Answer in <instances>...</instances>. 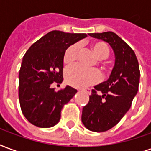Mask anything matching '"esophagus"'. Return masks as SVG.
Listing matches in <instances>:
<instances>
[{"label":"esophagus","instance_id":"34e87169","mask_svg":"<svg viewBox=\"0 0 151 151\" xmlns=\"http://www.w3.org/2000/svg\"><path fill=\"white\" fill-rule=\"evenodd\" d=\"M83 92H86L87 94H88V95H90V94H91V92H92V91H91V89L86 88V89H83Z\"/></svg>","mask_w":151,"mask_h":151}]
</instances>
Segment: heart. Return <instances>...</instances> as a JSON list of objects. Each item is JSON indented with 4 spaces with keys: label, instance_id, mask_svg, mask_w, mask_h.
Segmentation results:
<instances>
[{
    "label": "heart",
    "instance_id": "heart-1",
    "mask_svg": "<svg viewBox=\"0 0 151 151\" xmlns=\"http://www.w3.org/2000/svg\"><path fill=\"white\" fill-rule=\"evenodd\" d=\"M92 50L100 59H107L109 55V49L105 43L96 42L92 45ZM80 49L79 44H73L66 50L63 55V62L66 64H72L76 61ZM65 80L68 84L76 88H85L99 82L101 79V72L96 68H86L80 64L70 66L65 70Z\"/></svg>",
    "mask_w": 151,
    "mask_h": 151
}]
</instances>
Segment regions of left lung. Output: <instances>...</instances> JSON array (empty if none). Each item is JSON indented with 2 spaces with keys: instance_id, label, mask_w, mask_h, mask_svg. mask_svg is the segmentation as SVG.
I'll list each match as a JSON object with an SVG mask.
<instances>
[{
  "instance_id": "1",
  "label": "left lung",
  "mask_w": 151,
  "mask_h": 151,
  "mask_svg": "<svg viewBox=\"0 0 151 151\" xmlns=\"http://www.w3.org/2000/svg\"><path fill=\"white\" fill-rule=\"evenodd\" d=\"M88 35L108 42L115 55L109 78L92 89L81 116L88 129L104 132L115 126L131 107L138 91L139 65L134 50L115 33L108 31Z\"/></svg>"
}]
</instances>
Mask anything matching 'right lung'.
<instances>
[{
  "mask_svg": "<svg viewBox=\"0 0 151 151\" xmlns=\"http://www.w3.org/2000/svg\"><path fill=\"white\" fill-rule=\"evenodd\" d=\"M86 34L53 30L29 47L19 71L20 106L31 124L50 128L60 120L61 110L77 92L70 86L58 92L50 85L63 80V55L71 45L86 38Z\"/></svg>",
  "mask_w": 151,
  "mask_h": 151,
  "instance_id": "right-lung-1",
  "label": "right lung"
}]
</instances>
